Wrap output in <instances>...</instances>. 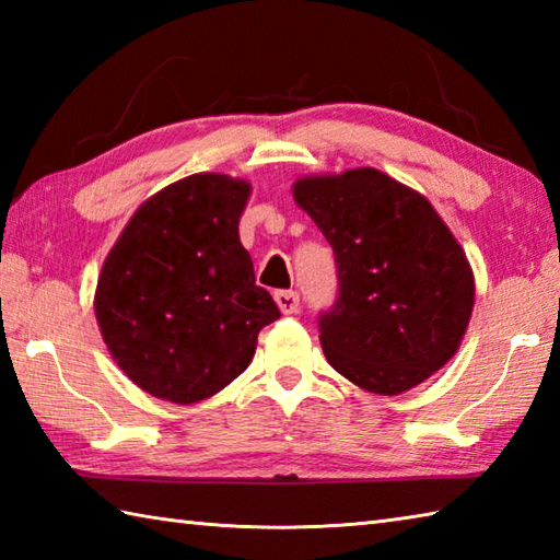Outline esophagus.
<instances>
[{
	"label": "esophagus",
	"mask_w": 560,
	"mask_h": 560,
	"mask_svg": "<svg viewBox=\"0 0 560 560\" xmlns=\"http://www.w3.org/2000/svg\"><path fill=\"white\" fill-rule=\"evenodd\" d=\"M273 301H277L279 311L283 315H293V313L301 311V299H299V293H295V291H277V293H273Z\"/></svg>",
	"instance_id": "1"
}]
</instances>
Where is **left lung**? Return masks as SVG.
<instances>
[{
  "label": "left lung",
  "instance_id": "8db88e82",
  "mask_svg": "<svg viewBox=\"0 0 560 560\" xmlns=\"http://www.w3.org/2000/svg\"><path fill=\"white\" fill-rule=\"evenodd\" d=\"M293 199L335 249L339 295L319 315L329 365L387 397L440 371L467 331L474 273L431 201L375 168L301 177Z\"/></svg>",
  "mask_w": 560,
  "mask_h": 560
}]
</instances>
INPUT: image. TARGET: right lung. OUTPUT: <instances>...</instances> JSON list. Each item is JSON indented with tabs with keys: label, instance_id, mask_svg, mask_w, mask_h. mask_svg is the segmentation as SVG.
<instances>
[{
	"label": "right lung",
	"instance_id": "1",
	"mask_svg": "<svg viewBox=\"0 0 560 560\" xmlns=\"http://www.w3.org/2000/svg\"><path fill=\"white\" fill-rule=\"evenodd\" d=\"M247 197L249 183L229 175L183 177L135 211L103 261L93 299L103 341L153 397L217 395L281 317L237 235Z\"/></svg>",
	"mask_w": 560,
	"mask_h": 560
}]
</instances>
